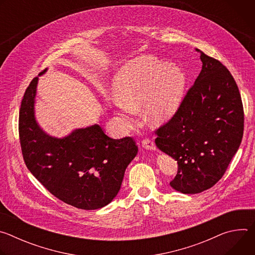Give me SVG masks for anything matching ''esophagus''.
Instances as JSON below:
<instances>
[{"mask_svg":"<svg viewBox=\"0 0 255 255\" xmlns=\"http://www.w3.org/2000/svg\"><path fill=\"white\" fill-rule=\"evenodd\" d=\"M142 146L145 148V149H148V150H156V145L155 143L150 140V139H144L142 141Z\"/></svg>","mask_w":255,"mask_h":255,"instance_id":"1","label":"esophagus"}]
</instances>
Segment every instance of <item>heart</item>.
Here are the masks:
<instances>
[{
  "mask_svg": "<svg viewBox=\"0 0 255 255\" xmlns=\"http://www.w3.org/2000/svg\"><path fill=\"white\" fill-rule=\"evenodd\" d=\"M184 82L183 71L175 64H162L151 55L139 56L116 74L112 86L116 100L111 108L121 126L130 129L133 112L145 104V117L158 125L175 112Z\"/></svg>",
  "mask_w": 255,
  "mask_h": 255,
  "instance_id": "obj_1",
  "label": "heart"
}]
</instances>
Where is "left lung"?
<instances>
[{"mask_svg": "<svg viewBox=\"0 0 255 255\" xmlns=\"http://www.w3.org/2000/svg\"><path fill=\"white\" fill-rule=\"evenodd\" d=\"M202 70L173 117L155 132L156 146L177 161L170 186L183 194L212 188L225 173L243 136L244 113L230 71L200 49Z\"/></svg>", "mask_w": 255, "mask_h": 255, "instance_id": "left-lung-1", "label": "left lung"}]
</instances>
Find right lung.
Segmentation results:
<instances>
[{"mask_svg": "<svg viewBox=\"0 0 255 255\" xmlns=\"http://www.w3.org/2000/svg\"><path fill=\"white\" fill-rule=\"evenodd\" d=\"M38 77L27 88L20 108L24 161L62 202L83 210L103 208L119 193L125 170L138 152L136 143L131 137L110 138L98 124L76 129L62 138L47 134L35 118Z\"/></svg>", "mask_w": 255, "mask_h": 255, "instance_id": "1", "label": "right lung"}]
</instances>
